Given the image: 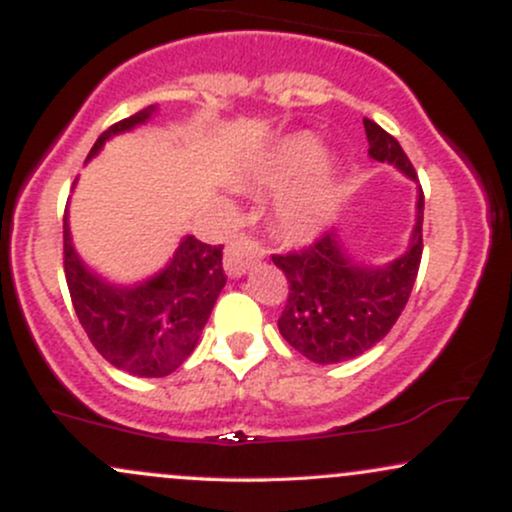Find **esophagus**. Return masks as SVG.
<instances>
[{"label":"esophagus","mask_w":512,"mask_h":512,"mask_svg":"<svg viewBox=\"0 0 512 512\" xmlns=\"http://www.w3.org/2000/svg\"><path fill=\"white\" fill-rule=\"evenodd\" d=\"M260 255V243H257L255 238L240 233V236H236L226 245V252H223V267H226V272L231 276H240L245 274V269H248Z\"/></svg>","instance_id":"obj_1"}]
</instances>
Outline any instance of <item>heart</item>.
Instances as JSON below:
<instances>
[{"label":"heart","mask_w":512,"mask_h":512,"mask_svg":"<svg viewBox=\"0 0 512 512\" xmlns=\"http://www.w3.org/2000/svg\"><path fill=\"white\" fill-rule=\"evenodd\" d=\"M320 146L310 134L284 139L267 166L260 170V185L286 187L274 204V223L286 238L308 240L327 226L337 207V185L325 161H317Z\"/></svg>","instance_id":"obj_1"}]
</instances>
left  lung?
<instances>
[{
  "label": "left lung",
  "mask_w": 512,
  "mask_h": 512,
  "mask_svg": "<svg viewBox=\"0 0 512 512\" xmlns=\"http://www.w3.org/2000/svg\"><path fill=\"white\" fill-rule=\"evenodd\" d=\"M368 154L416 180L409 156L378 122L363 117ZM424 190L416 199V226L411 245L387 267H358L334 233L325 231L310 245L272 255L289 281V296L279 317L281 337L298 354L315 363L349 361L375 346L402 315L424 252Z\"/></svg>",
  "instance_id": "obj_1"
}]
</instances>
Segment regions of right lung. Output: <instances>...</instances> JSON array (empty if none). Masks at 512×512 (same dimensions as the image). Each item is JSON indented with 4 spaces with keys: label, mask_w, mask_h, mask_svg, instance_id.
I'll return each instance as SVG.
<instances>
[{
    "label": "right lung",
    "mask_w": 512,
    "mask_h": 512,
    "mask_svg": "<svg viewBox=\"0 0 512 512\" xmlns=\"http://www.w3.org/2000/svg\"><path fill=\"white\" fill-rule=\"evenodd\" d=\"M151 110L154 105L110 125L88 156L113 134L149 120ZM62 257L69 296L91 344L105 361L139 378H163L185 363L226 284L221 245L195 236L182 240L173 262L137 289H115L88 272L72 248L67 216Z\"/></svg>",
    "instance_id": "obj_1"
}]
</instances>
